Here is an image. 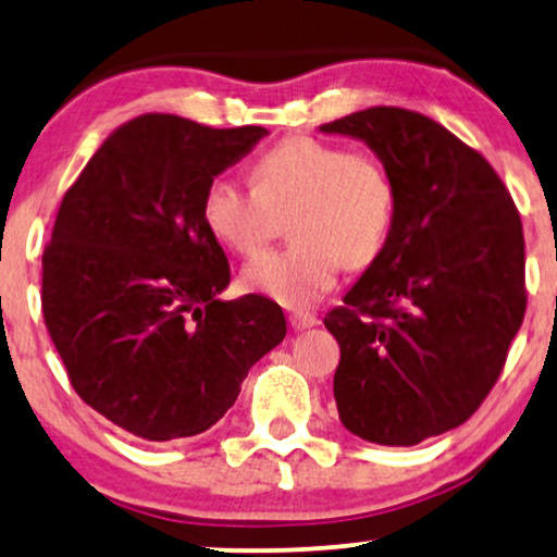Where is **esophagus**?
<instances>
[{"label": "esophagus", "mask_w": 557, "mask_h": 557, "mask_svg": "<svg viewBox=\"0 0 557 557\" xmlns=\"http://www.w3.org/2000/svg\"><path fill=\"white\" fill-rule=\"evenodd\" d=\"M318 322L320 320L310 312H293V314H289V325H293V330H310V327L318 325Z\"/></svg>", "instance_id": "obj_1"}]
</instances>
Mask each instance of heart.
Returning a JSON list of instances; mask_svg holds the SVG:
<instances>
[{"label":"heart","instance_id":"b5f03b06","mask_svg":"<svg viewBox=\"0 0 557 557\" xmlns=\"http://www.w3.org/2000/svg\"><path fill=\"white\" fill-rule=\"evenodd\" d=\"M285 214L293 243L252 260L243 282L285 307H307L335 285L339 264L364 268L380 255L395 189L372 154L287 137L257 157L252 187L214 177L202 197L207 230L237 255L268 245Z\"/></svg>","mask_w":557,"mask_h":557}]
</instances>
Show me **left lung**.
Returning <instances> with one entry per match:
<instances>
[{"mask_svg": "<svg viewBox=\"0 0 557 557\" xmlns=\"http://www.w3.org/2000/svg\"><path fill=\"white\" fill-rule=\"evenodd\" d=\"M320 129L368 145L395 189L385 247L325 318L339 420L368 443L418 445L500 377L528 300L520 214L485 157L425 114L370 107Z\"/></svg>", "mask_w": 557, "mask_h": 557, "instance_id": "obj_1", "label": "left lung"}]
</instances>
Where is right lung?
Returning <instances> with one entry per match:
<instances>
[{
  "mask_svg": "<svg viewBox=\"0 0 557 557\" xmlns=\"http://www.w3.org/2000/svg\"><path fill=\"white\" fill-rule=\"evenodd\" d=\"M264 135L143 114L104 139L62 199L41 257L49 337L82 400L132 435L210 430L287 335L268 297L218 300L230 264L202 220L207 185Z\"/></svg>",
  "mask_w": 557,
  "mask_h": 557,
  "instance_id": "obj_1",
  "label": "right lung"
}]
</instances>
